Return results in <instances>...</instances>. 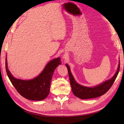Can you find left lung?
Segmentation results:
<instances>
[{
    "mask_svg": "<svg viewBox=\"0 0 124 124\" xmlns=\"http://www.w3.org/2000/svg\"><path fill=\"white\" fill-rule=\"evenodd\" d=\"M66 65L68 69L70 83L73 93L77 97L83 100L96 98L106 93L113 84L117 76V74H118L119 70H120V62H119L117 71L112 78L96 86L91 87L84 86L78 84L75 81L74 77L70 72V67L68 64H66Z\"/></svg>",
    "mask_w": 124,
    "mask_h": 124,
    "instance_id": "obj_1",
    "label": "left lung"
}]
</instances>
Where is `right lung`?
Listing matches in <instances>:
<instances>
[{
	"instance_id": "right-lung-1",
	"label": "right lung",
	"mask_w": 124,
	"mask_h": 124,
	"mask_svg": "<svg viewBox=\"0 0 124 124\" xmlns=\"http://www.w3.org/2000/svg\"><path fill=\"white\" fill-rule=\"evenodd\" d=\"M61 64L60 58L52 60L46 64L38 76L29 80H23L12 76L8 68L7 57L5 59L6 71L12 85L22 96L33 101H41L47 97L54 70Z\"/></svg>"
}]
</instances>
